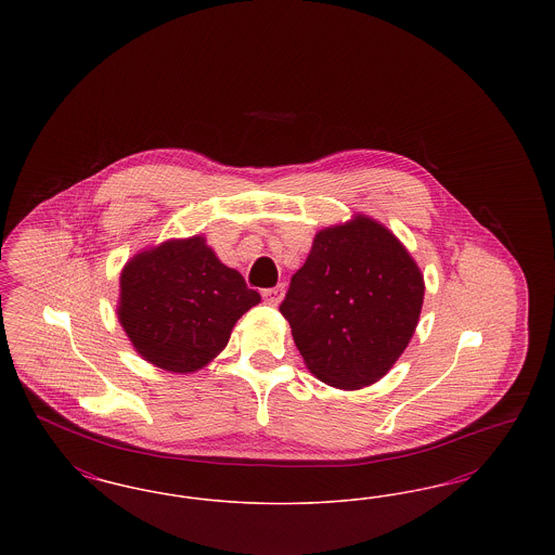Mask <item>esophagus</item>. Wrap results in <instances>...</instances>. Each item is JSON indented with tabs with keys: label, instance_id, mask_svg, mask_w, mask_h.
<instances>
[{
	"label": "esophagus",
	"instance_id": "esophagus-1",
	"mask_svg": "<svg viewBox=\"0 0 555 555\" xmlns=\"http://www.w3.org/2000/svg\"><path fill=\"white\" fill-rule=\"evenodd\" d=\"M283 293H285V287H283V285H276V287L262 291V297H264V301L268 306H279V301L283 299Z\"/></svg>",
	"mask_w": 555,
	"mask_h": 555
}]
</instances>
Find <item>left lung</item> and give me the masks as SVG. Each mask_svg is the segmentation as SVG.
Returning a JSON list of instances; mask_svg holds the SVG:
<instances>
[{"label": "left lung", "instance_id": "left-lung-1", "mask_svg": "<svg viewBox=\"0 0 555 555\" xmlns=\"http://www.w3.org/2000/svg\"><path fill=\"white\" fill-rule=\"evenodd\" d=\"M424 281L405 247L358 216L318 233L281 304L308 369L339 389L376 383L410 344Z\"/></svg>", "mask_w": 555, "mask_h": 555}]
</instances>
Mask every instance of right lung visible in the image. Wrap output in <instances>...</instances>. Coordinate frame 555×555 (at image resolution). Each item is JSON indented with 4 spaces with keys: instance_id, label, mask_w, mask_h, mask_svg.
<instances>
[{
    "instance_id": "obj_1",
    "label": "right lung",
    "mask_w": 555,
    "mask_h": 555,
    "mask_svg": "<svg viewBox=\"0 0 555 555\" xmlns=\"http://www.w3.org/2000/svg\"><path fill=\"white\" fill-rule=\"evenodd\" d=\"M260 304L237 270L202 237L166 241L125 266L118 318L137 351L170 372H193L229 344L238 318Z\"/></svg>"
}]
</instances>
